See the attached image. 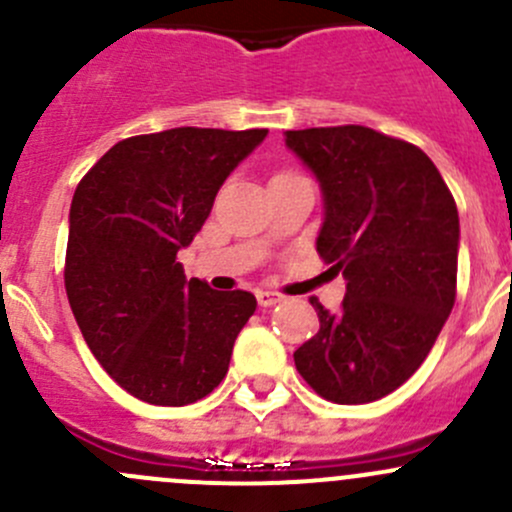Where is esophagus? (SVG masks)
I'll use <instances>...</instances> for the list:
<instances>
[{
    "mask_svg": "<svg viewBox=\"0 0 512 512\" xmlns=\"http://www.w3.org/2000/svg\"><path fill=\"white\" fill-rule=\"evenodd\" d=\"M255 297H257V304H260V307H275V304L282 302L280 294L270 292V289H257Z\"/></svg>",
    "mask_w": 512,
    "mask_h": 512,
    "instance_id": "34e87169",
    "label": "esophagus"
}]
</instances>
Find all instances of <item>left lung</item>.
<instances>
[{
	"instance_id": "left-lung-1",
	"label": "left lung",
	"mask_w": 512,
	"mask_h": 512,
	"mask_svg": "<svg viewBox=\"0 0 512 512\" xmlns=\"http://www.w3.org/2000/svg\"><path fill=\"white\" fill-rule=\"evenodd\" d=\"M285 143L322 188L319 257L347 280L337 314L309 299L319 332L294 366L322 399L369 404L414 374L451 314L456 200L421 148L374 128H304Z\"/></svg>"
}]
</instances>
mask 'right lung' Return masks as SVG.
I'll return each mask as SVG.
<instances>
[{
  "label": "right lung",
  "mask_w": 512,
  "mask_h": 512,
  "mask_svg": "<svg viewBox=\"0 0 512 512\" xmlns=\"http://www.w3.org/2000/svg\"><path fill=\"white\" fill-rule=\"evenodd\" d=\"M267 128H170L118 141L71 200L64 285L91 354L146 404L185 406L225 379L255 294L188 280L178 250Z\"/></svg>",
  "instance_id": "obj_1"
}]
</instances>
